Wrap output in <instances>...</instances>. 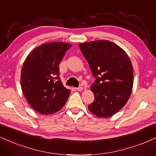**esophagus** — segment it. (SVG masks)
<instances>
[{
  "label": "esophagus",
  "mask_w": 156,
  "mask_h": 156,
  "mask_svg": "<svg viewBox=\"0 0 156 156\" xmlns=\"http://www.w3.org/2000/svg\"><path fill=\"white\" fill-rule=\"evenodd\" d=\"M83 89V88L82 86H79V87L76 88V90H78V91H80V90H82Z\"/></svg>",
  "instance_id": "1"
}]
</instances>
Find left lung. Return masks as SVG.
Wrapping results in <instances>:
<instances>
[{
	"label": "left lung",
	"mask_w": 156,
	"mask_h": 156,
	"mask_svg": "<svg viewBox=\"0 0 156 156\" xmlns=\"http://www.w3.org/2000/svg\"><path fill=\"white\" fill-rule=\"evenodd\" d=\"M95 81L90 86L94 101L88 109L98 117L114 115L125 105L133 86V70L128 55L117 44L98 40L78 44Z\"/></svg>",
	"instance_id": "obj_1"
}]
</instances>
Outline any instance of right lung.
Masks as SVG:
<instances>
[{
    "label": "right lung",
    "mask_w": 156,
    "mask_h": 156,
    "mask_svg": "<svg viewBox=\"0 0 156 156\" xmlns=\"http://www.w3.org/2000/svg\"><path fill=\"white\" fill-rule=\"evenodd\" d=\"M71 47L66 42H50L31 51L21 69L22 92L30 106L42 114L58 112L66 104L70 90L62 83L60 65Z\"/></svg>",
    "instance_id": "1"
}]
</instances>
